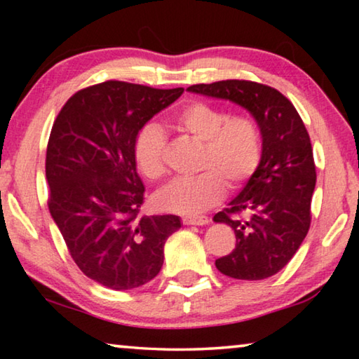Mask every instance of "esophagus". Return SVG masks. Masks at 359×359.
Listing matches in <instances>:
<instances>
[{
	"mask_svg": "<svg viewBox=\"0 0 359 359\" xmlns=\"http://www.w3.org/2000/svg\"><path fill=\"white\" fill-rule=\"evenodd\" d=\"M184 224H187V226H190V224H193V226H203V224H209V217H185L184 220Z\"/></svg>",
	"mask_w": 359,
	"mask_h": 359,
	"instance_id": "esophagus-1",
	"label": "esophagus"
}]
</instances>
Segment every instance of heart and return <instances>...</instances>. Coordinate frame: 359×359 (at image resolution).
I'll return each instance as SVG.
<instances>
[{
  "instance_id": "b5f03b06",
  "label": "heart",
  "mask_w": 359,
  "mask_h": 359,
  "mask_svg": "<svg viewBox=\"0 0 359 359\" xmlns=\"http://www.w3.org/2000/svg\"><path fill=\"white\" fill-rule=\"evenodd\" d=\"M174 128L203 145L199 174L172 182L158 194L161 209L180 215H196L220 201L224 184L239 187L257 171L261 161L258 125L248 117H231L208 102H190L174 117ZM166 136L161 126L149 123L137 133L133 155L139 171L149 180L166 174Z\"/></svg>"
}]
</instances>
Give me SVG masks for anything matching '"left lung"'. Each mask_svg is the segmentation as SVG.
<instances>
[{"label":"left lung","instance_id":"left-lung-1","mask_svg":"<svg viewBox=\"0 0 359 359\" xmlns=\"http://www.w3.org/2000/svg\"><path fill=\"white\" fill-rule=\"evenodd\" d=\"M187 90L234 102L257 121L263 139L261 161L238 196L214 217L236 234L234 250L215 266L239 280H263L288 264L311 226L317 182L311 137L294 106L267 85L220 81ZM239 213L246 218L236 217Z\"/></svg>","mask_w":359,"mask_h":359}]
</instances>
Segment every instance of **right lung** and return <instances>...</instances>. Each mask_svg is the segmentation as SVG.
Masks as SVG:
<instances>
[{
	"label": "right lung",
	"mask_w": 359,
	"mask_h": 359,
	"mask_svg": "<svg viewBox=\"0 0 359 359\" xmlns=\"http://www.w3.org/2000/svg\"><path fill=\"white\" fill-rule=\"evenodd\" d=\"M184 93L107 81L72 95L46 156L48 210L85 276L111 290L142 287L161 271L177 215H142L133 147L142 126Z\"/></svg>",
	"instance_id": "1"
}]
</instances>
